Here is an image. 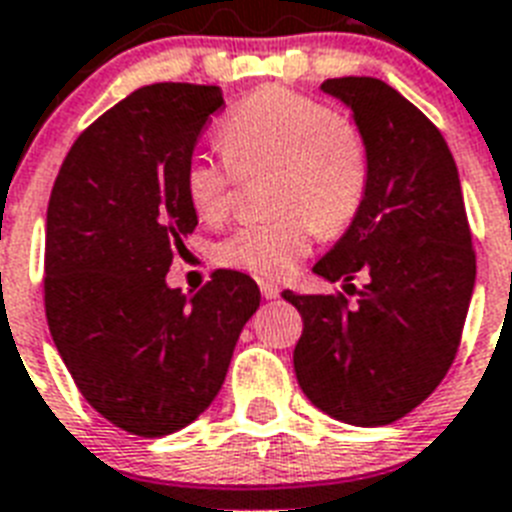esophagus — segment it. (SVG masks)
Here are the masks:
<instances>
[{
	"label": "esophagus",
	"mask_w": 512,
	"mask_h": 512,
	"mask_svg": "<svg viewBox=\"0 0 512 512\" xmlns=\"http://www.w3.org/2000/svg\"><path fill=\"white\" fill-rule=\"evenodd\" d=\"M260 292H263L265 299H276L281 294V286L273 284V281H260Z\"/></svg>",
	"instance_id": "esophagus-1"
}]
</instances>
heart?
<instances>
[{"mask_svg":"<svg viewBox=\"0 0 512 512\" xmlns=\"http://www.w3.org/2000/svg\"><path fill=\"white\" fill-rule=\"evenodd\" d=\"M228 157L194 152L184 168V194L197 218L218 223L231 207L236 170L278 165L270 207L281 213L247 223L215 249L220 265L257 276H286L313 249L315 234L350 226L368 184L363 136L318 99L263 86L220 120Z\"/></svg>","mask_w":512,"mask_h":512,"instance_id":"b5f03b06","label":"heart"}]
</instances>
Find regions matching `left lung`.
Returning a JSON list of instances; mask_svg holds the SVG:
<instances>
[{
    "label": "left lung",
    "instance_id": "1",
    "mask_svg": "<svg viewBox=\"0 0 512 512\" xmlns=\"http://www.w3.org/2000/svg\"><path fill=\"white\" fill-rule=\"evenodd\" d=\"M321 91L352 112L368 152L360 210L315 276L365 286L355 307L331 294L284 299L302 315L294 373L318 410L352 426H386L447 376L476 286V255L458 165L444 136L400 91L371 76L328 78Z\"/></svg>",
    "mask_w": 512,
    "mask_h": 512
}]
</instances>
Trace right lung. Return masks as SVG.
<instances>
[{"mask_svg":"<svg viewBox=\"0 0 512 512\" xmlns=\"http://www.w3.org/2000/svg\"><path fill=\"white\" fill-rule=\"evenodd\" d=\"M220 107V86H141L78 136L49 197L54 347L86 402L128 434L197 421L260 307L257 284L236 270H218L194 297L165 281L197 228L186 160Z\"/></svg>","mask_w":512,"mask_h":512,"instance_id":"1","label":"right lung"}]
</instances>
